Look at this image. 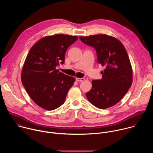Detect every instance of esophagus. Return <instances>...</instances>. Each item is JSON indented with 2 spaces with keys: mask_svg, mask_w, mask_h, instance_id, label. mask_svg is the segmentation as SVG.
<instances>
[{
  "mask_svg": "<svg viewBox=\"0 0 153 153\" xmlns=\"http://www.w3.org/2000/svg\"><path fill=\"white\" fill-rule=\"evenodd\" d=\"M76 81H77L79 82H80L83 81L85 80V78H83V77H82V78H76Z\"/></svg>",
  "mask_w": 153,
  "mask_h": 153,
  "instance_id": "1",
  "label": "esophagus"
}]
</instances>
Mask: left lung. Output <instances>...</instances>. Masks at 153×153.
Wrapping results in <instances>:
<instances>
[{
    "instance_id": "1",
    "label": "left lung",
    "mask_w": 153,
    "mask_h": 153,
    "mask_svg": "<svg viewBox=\"0 0 153 153\" xmlns=\"http://www.w3.org/2000/svg\"><path fill=\"white\" fill-rule=\"evenodd\" d=\"M85 44L96 51L99 63L105 67L102 79L93 80L92 88L86 93L89 102L100 109L118 103L133 82L131 65L125 48L116 38L106 34L79 37Z\"/></svg>"
}]
</instances>
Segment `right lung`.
I'll use <instances>...</instances> for the list:
<instances>
[{"label":"right lung","instance_id":"add662e5","mask_svg":"<svg viewBox=\"0 0 153 153\" xmlns=\"http://www.w3.org/2000/svg\"><path fill=\"white\" fill-rule=\"evenodd\" d=\"M76 36L55 34L42 38L31 47L21 74L22 82L31 99L40 107L54 110L60 106L75 78L59 72L68 48Z\"/></svg>","mask_w":153,"mask_h":153}]
</instances>
